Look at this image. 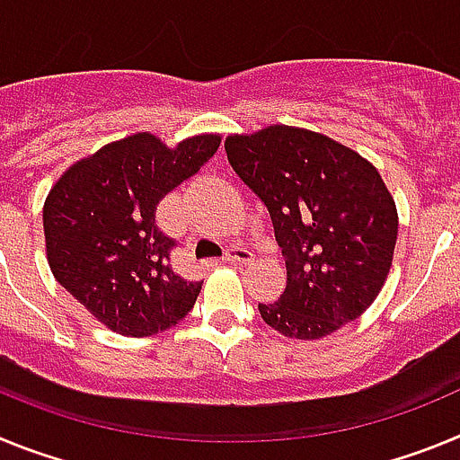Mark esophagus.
<instances>
[{
    "label": "esophagus",
    "mask_w": 460,
    "mask_h": 460,
    "mask_svg": "<svg viewBox=\"0 0 460 460\" xmlns=\"http://www.w3.org/2000/svg\"><path fill=\"white\" fill-rule=\"evenodd\" d=\"M253 260V253L249 249H243V246H230L226 253L227 265H251Z\"/></svg>",
    "instance_id": "esophagus-1"
}]
</instances>
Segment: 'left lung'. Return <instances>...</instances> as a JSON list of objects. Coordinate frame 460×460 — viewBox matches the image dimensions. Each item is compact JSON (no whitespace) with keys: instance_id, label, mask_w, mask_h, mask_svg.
Listing matches in <instances>:
<instances>
[{"instance_id":"obj_1","label":"left lung","mask_w":460,"mask_h":460,"mask_svg":"<svg viewBox=\"0 0 460 460\" xmlns=\"http://www.w3.org/2000/svg\"><path fill=\"white\" fill-rule=\"evenodd\" d=\"M227 161L270 209L288 286L260 315L288 339L318 341L380 295L398 237L392 193L371 161L323 133L271 124L226 137Z\"/></svg>"}]
</instances>
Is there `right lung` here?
Masks as SVG:
<instances>
[{"label": "right lung", "instance_id": "add662e5", "mask_svg": "<svg viewBox=\"0 0 460 460\" xmlns=\"http://www.w3.org/2000/svg\"><path fill=\"white\" fill-rule=\"evenodd\" d=\"M218 133L168 147L149 131L108 142L55 181L43 205L52 276L103 327L154 336L189 315L202 283L177 276L156 207L217 154Z\"/></svg>", "mask_w": 460, "mask_h": 460}]
</instances>
